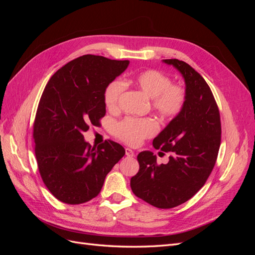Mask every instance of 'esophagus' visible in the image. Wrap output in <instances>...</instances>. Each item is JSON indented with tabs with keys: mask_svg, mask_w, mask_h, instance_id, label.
I'll return each instance as SVG.
<instances>
[{
	"mask_svg": "<svg viewBox=\"0 0 255 255\" xmlns=\"http://www.w3.org/2000/svg\"><path fill=\"white\" fill-rule=\"evenodd\" d=\"M126 155L128 156V157H133V156H135V153H134V151L132 149L127 148L126 149Z\"/></svg>",
	"mask_w": 255,
	"mask_h": 255,
	"instance_id": "obj_1",
	"label": "esophagus"
}]
</instances>
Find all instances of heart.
I'll return each mask as SVG.
<instances>
[{
  "mask_svg": "<svg viewBox=\"0 0 255 255\" xmlns=\"http://www.w3.org/2000/svg\"><path fill=\"white\" fill-rule=\"evenodd\" d=\"M136 87L152 99V109L163 119H172L179 115L186 100L185 89L179 85H171L169 76L157 70H146L138 73L133 79ZM125 90V84L119 80L113 81L105 89L104 101L107 109L116 110ZM157 132V125L152 119L126 118L115 128V134L128 144H138L144 138Z\"/></svg>",
  "mask_w": 255,
  "mask_h": 255,
  "instance_id": "heart-1",
  "label": "heart"
}]
</instances>
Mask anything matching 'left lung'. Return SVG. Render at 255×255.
I'll list each match as a JSON object with an SVG mask.
<instances>
[{
	"label": "left lung",
	"mask_w": 255,
	"mask_h": 255,
	"mask_svg": "<svg viewBox=\"0 0 255 255\" xmlns=\"http://www.w3.org/2000/svg\"><path fill=\"white\" fill-rule=\"evenodd\" d=\"M174 67L185 82L181 113L154 138L155 149L171 152L167 164H156V155L142 151L137 156L139 171L130 179L134 195L158 208L186 202L201 189L217 159L221 123L218 106L205 80L179 59H163Z\"/></svg>",
	"instance_id": "obj_1"
}]
</instances>
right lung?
<instances>
[{"label": "right lung", "instance_id": "add662e5", "mask_svg": "<svg viewBox=\"0 0 255 255\" xmlns=\"http://www.w3.org/2000/svg\"><path fill=\"white\" fill-rule=\"evenodd\" d=\"M128 64L84 55L60 68L42 92L35 153L43 183L61 202L81 204L97 197L107 173L125 156V148L112 140L91 148L83 133L104 117L105 89Z\"/></svg>", "mask_w": 255, "mask_h": 255}]
</instances>
